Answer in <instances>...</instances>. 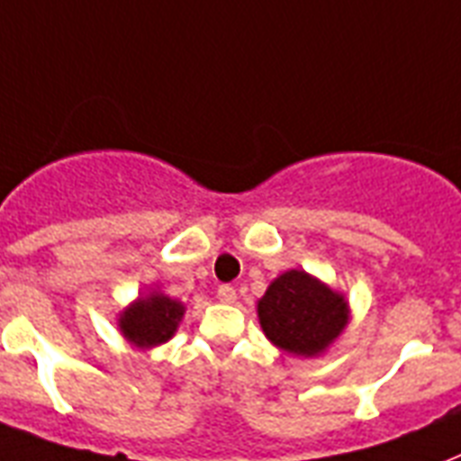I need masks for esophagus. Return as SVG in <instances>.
<instances>
[{"instance_id":"esophagus-1","label":"esophagus","mask_w":461,"mask_h":461,"mask_svg":"<svg viewBox=\"0 0 461 461\" xmlns=\"http://www.w3.org/2000/svg\"><path fill=\"white\" fill-rule=\"evenodd\" d=\"M238 294L233 286H219V301L221 303H235Z\"/></svg>"}]
</instances>
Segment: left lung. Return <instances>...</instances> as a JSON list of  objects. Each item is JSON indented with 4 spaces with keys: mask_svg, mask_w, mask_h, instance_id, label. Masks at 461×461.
<instances>
[{
    "mask_svg": "<svg viewBox=\"0 0 461 461\" xmlns=\"http://www.w3.org/2000/svg\"><path fill=\"white\" fill-rule=\"evenodd\" d=\"M257 312L271 344L295 356L322 353L348 322L344 298L298 269L267 288Z\"/></svg>",
    "mask_w": 461,
    "mask_h": 461,
    "instance_id": "obj_1",
    "label": "left lung"
}]
</instances>
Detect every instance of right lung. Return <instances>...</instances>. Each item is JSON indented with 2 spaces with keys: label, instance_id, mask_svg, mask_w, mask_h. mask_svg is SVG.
I'll return each instance as SVG.
<instances>
[{
  "label": "right lung",
  "instance_id": "obj_1",
  "mask_svg": "<svg viewBox=\"0 0 461 461\" xmlns=\"http://www.w3.org/2000/svg\"><path fill=\"white\" fill-rule=\"evenodd\" d=\"M182 312L185 308L177 301L153 294L149 298H139L131 308L124 310L120 330L137 346H158L173 337Z\"/></svg>",
  "mask_w": 461,
  "mask_h": 461
}]
</instances>
